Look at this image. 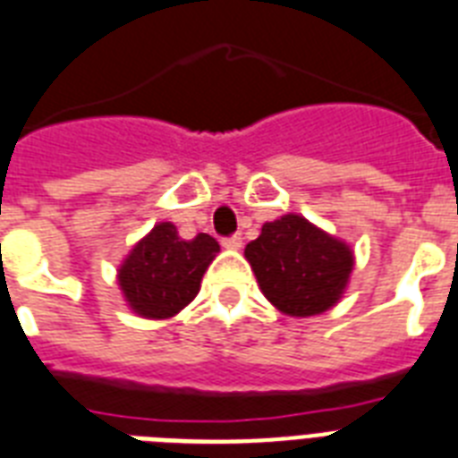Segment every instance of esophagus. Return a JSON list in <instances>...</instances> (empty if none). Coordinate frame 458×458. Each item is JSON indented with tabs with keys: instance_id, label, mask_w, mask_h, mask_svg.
<instances>
[{
	"instance_id": "obj_1",
	"label": "esophagus",
	"mask_w": 458,
	"mask_h": 458,
	"mask_svg": "<svg viewBox=\"0 0 458 458\" xmlns=\"http://www.w3.org/2000/svg\"><path fill=\"white\" fill-rule=\"evenodd\" d=\"M221 244L225 247V250H240V247H242V237H240V235L223 237Z\"/></svg>"
}]
</instances>
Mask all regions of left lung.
Instances as JSON below:
<instances>
[{
	"mask_svg": "<svg viewBox=\"0 0 458 458\" xmlns=\"http://www.w3.org/2000/svg\"><path fill=\"white\" fill-rule=\"evenodd\" d=\"M244 257L266 300L297 318L333 309L354 268L349 244L297 214L264 223L261 235L244 247Z\"/></svg>",
	"mask_w": 458,
	"mask_h": 458,
	"instance_id": "left-lung-1",
	"label": "left lung"
}]
</instances>
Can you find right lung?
<instances>
[{"mask_svg":"<svg viewBox=\"0 0 458 458\" xmlns=\"http://www.w3.org/2000/svg\"><path fill=\"white\" fill-rule=\"evenodd\" d=\"M218 251V242L207 233L182 240L173 223H158L118 268L121 293L142 318H171L197 297Z\"/></svg>","mask_w":458,"mask_h":458,"instance_id":"add662e5","label":"right lung"}]
</instances>
